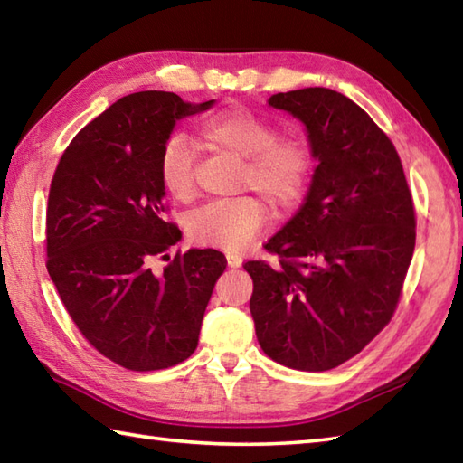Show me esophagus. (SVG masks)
<instances>
[{"label": "esophagus", "instance_id": "obj_1", "mask_svg": "<svg viewBox=\"0 0 463 463\" xmlns=\"http://www.w3.org/2000/svg\"><path fill=\"white\" fill-rule=\"evenodd\" d=\"M226 262H229L231 269H241L242 267V257L239 252H226Z\"/></svg>", "mask_w": 463, "mask_h": 463}]
</instances>
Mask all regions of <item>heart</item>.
I'll list each match as a JSON object with an SVG mask.
<instances>
[{
    "mask_svg": "<svg viewBox=\"0 0 463 463\" xmlns=\"http://www.w3.org/2000/svg\"><path fill=\"white\" fill-rule=\"evenodd\" d=\"M213 149L242 161L239 183L277 204L292 206L307 191L312 153L298 137H279L277 127L244 109L216 113L199 127ZM161 181L176 201L194 196V155L189 139L173 135L161 153ZM269 219L267 206L254 196H234L203 204L186 221L191 237L209 247L239 250L257 237Z\"/></svg>",
    "mask_w": 463,
    "mask_h": 463,
    "instance_id": "1",
    "label": "heart"
}]
</instances>
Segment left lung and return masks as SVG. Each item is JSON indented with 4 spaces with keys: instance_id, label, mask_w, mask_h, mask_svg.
I'll return each instance as SVG.
<instances>
[{
    "instance_id": "obj_1",
    "label": "left lung",
    "mask_w": 463,
    "mask_h": 463,
    "mask_svg": "<svg viewBox=\"0 0 463 463\" xmlns=\"http://www.w3.org/2000/svg\"><path fill=\"white\" fill-rule=\"evenodd\" d=\"M318 161L298 213L264 244L280 267L249 260L260 348L294 370L324 372L390 322L416 247L414 203L394 145L370 115L326 87L277 93Z\"/></svg>"
}]
</instances>
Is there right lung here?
<instances>
[{
  "label": "right lung",
  "instance_id": "right-lung-1",
  "mask_svg": "<svg viewBox=\"0 0 463 463\" xmlns=\"http://www.w3.org/2000/svg\"><path fill=\"white\" fill-rule=\"evenodd\" d=\"M169 91L121 97L85 125L59 161L47 203V272L69 317L105 358L135 372L171 368L199 344L224 254L169 257L161 153L176 121L211 109ZM163 258L156 273L152 260Z\"/></svg>",
  "mask_w": 463,
  "mask_h": 463
}]
</instances>
